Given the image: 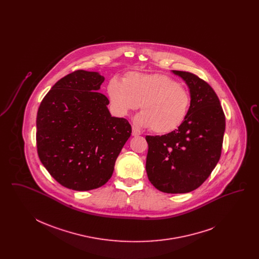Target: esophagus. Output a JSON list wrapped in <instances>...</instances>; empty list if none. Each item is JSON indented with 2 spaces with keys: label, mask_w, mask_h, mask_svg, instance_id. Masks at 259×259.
Returning a JSON list of instances; mask_svg holds the SVG:
<instances>
[{
  "label": "esophagus",
  "mask_w": 259,
  "mask_h": 259,
  "mask_svg": "<svg viewBox=\"0 0 259 259\" xmlns=\"http://www.w3.org/2000/svg\"><path fill=\"white\" fill-rule=\"evenodd\" d=\"M141 135V132L137 129V128H135V127H133L132 128V136H139Z\"/></svg>",
  "instance_id": "1"
}]
</instances>
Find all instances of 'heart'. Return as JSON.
<instances>
[{
	"instance_id": "obj_1",
	"label": "heart",
	"mask_w": 259,
	"mask_h": 259,
	"mask_svg": "<svg viewBox=\"0 0 259 259\" xmlns=\"http://www.w3.org/2000/svg\"><path fill=\"white\" fill-rule=\"evenodd\" d=\"M112 111L126 116L141 104L137 116L141 126L158 134L170 133L185 120L190 106L188 90L169 75L129 73L123 81L112 78L108 84Z\"/></svg>"
}]
</instances>
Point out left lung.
Listing matches in <instances>:
<instances>
[{
    "instance_id": "obj_1",
    "label": "left lung",
    "mask_w": 259,
    "mask_h": 259,
    "mask_svg": "<svg viewBox=\"0 0 259 259\" xmlns=\"http://www.w3.org/2000/svg\"><path fill=\"white\" fill-rule=\"evenodd\" d=\"M189 87L190 107L178 129L162 136H147L146 170L155 188L165 193H186L198 188L222 155L225 115L220 99L196 74L172 71Z\"/></svg>"
}]
</instances>
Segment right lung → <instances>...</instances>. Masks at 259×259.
I'll return each instance as SVG.
<instances>
[{
    "label": "right lung",
    "mask_w": 259,
    "mask_h": 259,
    "mask_svg": "<svg viewBox=\"0 0 259 259\" xmlns=\"http://www.w3.org/2000/svg\"><path fill=\"white\" fill-rule=\"evenodd\" d=\"M97 72L77 70L59 79L37 114V154L60 185L87 191L105 185L132 133L125 118L111 116L109 99L98 90Z\"/></svg>",
    "instance_id": "add662e5"
}]
</instances>
